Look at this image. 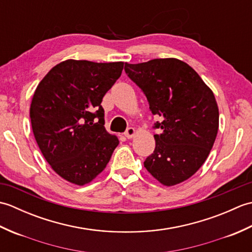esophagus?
<instances>
[{"mask_svg":"<svg viewBox=\"0 0 252 252\" xmlns=\"http://www.w3.org/2000/svg\"><path fill=\"white\" fill-rule=\"evenodd\" d=\"M135 135V129L134 127H129V129H127L126 131V133H125V136L126 137V138H132L133 136Z\"/></svg>","mask_w":252,"mask_h":252,"instance_id":"esophagus-1","label":"esophagus"}]
</instances>
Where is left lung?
Wrapping results in <instances>:
<instances>
[{"label":"left lung","instance_id":"left-lung-1","mask_svg":"<svg viewBox=\"0 0 252 252\" xmlns=\"http://www.w3.org/2000/svg\"><path fill=\"white\" fill-rule=\"evenodd\" d=\"M125 70L147 97L155 127L154 154L144 167L159 183L174 186L189 180L206 161L219 130V108L212 90L194 69L176 58L126 63Z\"/></svg>","mask_w":252,"mask_h":252}]
</instances>
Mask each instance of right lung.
<instances>
[{"mask_svg":"<svg viewBox=\"0 0 252 252\" xmlns=\"http://www.w3.org/2000/svg\"><path fill=\"white\" fill-rule=\"evenodd\" d=\"M123 65L67 60L53 67L34 91L30 119L37 146L51 168L72 184L91 183L119 144L105 129L100 103Z\"/></svg>","mask_w":252,"mask_h":252,"instance_id":"right-lung-1","label":"right lung"}]
</instances>
